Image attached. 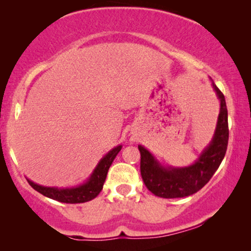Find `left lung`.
<instances>
[{"label": "left lung", "instance_id": "left-lung-1", "mask_svg": "<svg viewBox=\"0 0 251 251\" xmlns=\"http://www.w3.org/2000/svg\"><path fill=\"white\" fill-rule=\"evenodd\" d=\"M221 100L217 126L212 140L195 163L184 168L163 167L145 147L138 145L140 174L146 187L154 195L164 199L184 198L197 193L214 176L224 159L228 143L227 108L224 95L212 82Z\"/></svg>", "mask_w": 251, "mask_h": 251}]
</instances>
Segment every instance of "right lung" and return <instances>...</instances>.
Masks as SVG:
<instances>
[{
    "label": "right lung",
    "mask_w": 251,
    "mask_h": 251,
    "mask_svg": "<svg viewBox=\"0 0 251 251\" xmlns=\"http://www.w3.org/2000/svg\"><path fill=\"white\" fill-rule=\"evenodd\" d=\"M122 146L119 145L106 154L102 159L99 161L97 167L95 168L94 173L89 177L85 183L74 187L58 188V187H48L42 185L33 183L32 180L27 179L28 184L34 190L43 194L44 197L57 200L64 203H83L95 199L102 190V185L105 183L106 176H107L108 169L111 167L115 156L121 151Z\"/></svg>",
    "instance_id": "right-lung-1"
}]
</instances>
